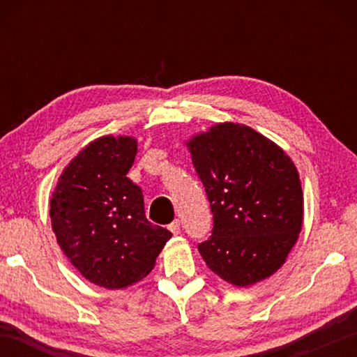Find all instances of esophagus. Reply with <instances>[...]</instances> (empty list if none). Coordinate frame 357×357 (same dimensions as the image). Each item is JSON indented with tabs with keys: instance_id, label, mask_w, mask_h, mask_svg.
<instances>
[{
	"instance_id": "esophagus-1",
	"label": "esophagus",
	"mask_w": 357,
	"mask_h": 357,
	"mask_svg": "<svg viewBox=\"0 0 357 357\" xmlns=\"http://www.w3.org/2000/svg\"><path fill=\"white\" fill-rule=\"evenodd\" d=\"M168 229H170L173 234H179L181 233V222L178 219L173 220L170 225H168Z\"/></svg>"
}]
</instances>
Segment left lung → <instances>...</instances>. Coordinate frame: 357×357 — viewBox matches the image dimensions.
I'll list each match as a JSON object with an SVG mask.
<instances>
[{"label":"left lung","instance_id":"1","mask_svg":"<svg viewBox=\"0 0 357 357\" xmlns=\"http://www.w3.org/2000/svg\"><path fill=\"white\" fill-rule=\"evenodd\" d=\"M187 146L213 214L211 236L198 243L204 263L236 287L273 275L302 228L304 198L291 159L234 123L214 126Z\"/></svg>","mask_w":357,"mask_h":357}]
</instances>
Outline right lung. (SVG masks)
<instances>
[{
  "label": "right lung",
  "mask_w": 357,
  "mask_h": 357,
  "mask_svg": "<svg viewBox=\"0 0 357 357\" xmlns=\"http://www.w3.org/2000/svg\"><path fill=\"white\" fill-rule=\"evenodd\" d=\"M130 137H100L64 168L50 200L52 228L80 274L108 289L146 277L172 233L144 215L143 192L128 173Z\"/></svg>",
  "instance_id": "add662e5"
}]
</instances>
